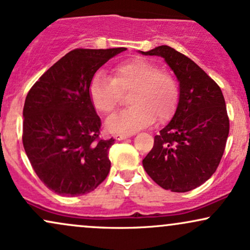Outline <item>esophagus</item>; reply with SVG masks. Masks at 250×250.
I'll list each match as a JSON object with an SVG mask.
<instances>
[{
    "instance_id": "esophagus-1",
    "label": "esophagus",
    "mask_w": 250,
    "mask_h": 250,
    "mask_svg": "<svg viewBox=\"0 0 250 250\" xmlns=\"http://www.w3.org/2000/svg\"><path fill=\"white\" fill-rule=\"evenodd\" d=\"M128 137H131V135L130 134H127V135H125V134H116L115 135V139L119 140V141H121V140L128 139Z\"/></svg>"
}]
</instances>
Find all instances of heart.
I'll use <instances>...</instances> for the list:
<instances>
[{
    "label": "heart",
    "mask_w": 250,
    "mask_h": 250,
    "mask_svg": "<svg viewBox=\"0 0 250 250\" xmlns=\"http://www.w3.org/2000/svg\"><path fill=\"white\" fill-rule=\"evenodd\" d=\"M128 90L131 107L109 117L105 122L109 133L133 134L153 125L155 119L166 121L173 115L179 102V85L174 76L145 59L120 63L113 69V77L97 71L88 87L91 104L104 115L116 108L121 91Z\"/></svg>",
    "instance_id": "b5f03b06"
}]
</instances>
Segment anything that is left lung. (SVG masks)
<instances>
[{
    "label": "left lung",
    "mask_w": 250,
    "mask_h": 250,
    "mask_svg": "<svg viewBox=\"0 0 250 250\" xmlns=\"http://www.w3.org/2000/svg\"><path fill=\"white\" fill-rule=\"evenodd\" d=\"M139 53L162 57L174 71L180 91L174 116L154 137L143 168L163 189L193 190L210 179L225 151L229 134L225 97L196 63L171 47Z\"/></svg>",
    "instance_id": "1"
}]
</instances>
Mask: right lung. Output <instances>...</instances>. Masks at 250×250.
<instances>
[{"label": "right lung", "instance_id": "1", "mask_svg": "<svg viewBox=\"0 0 250 250\" xmlns=\"http://www.w3.org/2000/svg\"><path fill=\"white\" fill-rule=\"evenodd\" d=\"M125 50H71L40 77L25 97V154L40 180L56 194L90 193L108 176V153L115 140L99 139L101 119L88 87L96 71Z\"/></svg>", "mask_w": 250, "mask_h": 250}]
</instances>
